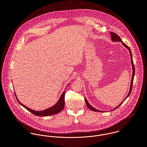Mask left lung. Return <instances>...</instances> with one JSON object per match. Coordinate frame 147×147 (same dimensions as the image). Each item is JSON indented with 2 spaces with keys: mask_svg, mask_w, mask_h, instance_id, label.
Returning a JSON list of instances; mask_svg holds the SVG:
<instances>
[{
  "mask_svg": "<svg viewBox=\"0 0 147 147\" xmlns=\"http://www.w3.org/2000/svg\"><path fill=\"white\" fill-rule=\"evenodd\" d=\"M110 35H111V40H112V41H113V42H121L122 43V45L124 46H125L126 48L129 50V54H130V57H131V64H132V70H133V71H132V79H131V84H130V88H129V93H128V95L127 96V97H126V98H125V100L119 104V105H118L116 107H115L114 109H113V110H114V109H115L116 108H117L118 107H119L120 105H121V104L123 102V101L126 100V98L129 96V94H130V93H131V90H132V85H133V81H134V75H135V67H134V63H133V60H132V53H131V50H130V49H129V47L127 46V45H126V44L125 43H123V41H122V40L121 39V38L118 36V35H117L116 33H113V32H110ZM85 102H86V106H88V107L89 108V109H90L91 110H93V111H100V112H102V111H101V110H97V109H95V108H94L93 107H92L91 105H90L89 104V102H88V101H87V100H86V98L85 97Z\"/></svg>",
  "mask_w": 147,
  "mask_h": 147,
  "instance_id": "obj_1",
  "label": "left lung"
}]
</instances>
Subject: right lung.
<instances>
[{
    "label": "right lung",
    "instance_id": "obj_1",
    "mask_svg": "<svg viewBox=\"0 0 147 147\" xmlns=\"http://www.w3.org/2000/svg\"><path fill=\"white\" fill-rule=\"evenodd\" d=\"M69 84L68 85V86ZM65 91H64L61 96L60 97L58 101L56 103V104L49 107L47 108V109H45L44 110H42V111H36V110H33L28 107H26V106H25L23 104H22L21 102L18 100L17 96L16 95V93H15L16 98L18 100V101L19 102V103L22 105L24 107H25L26 109H27L28 111H29L30 113H32V114H33L37 116H40V117H45V116H49V115H54L56 114L59 113V112H61L64 107V96H65Z\"/></svg>",
    "mask_w": 147,
    "mask_h": 147
}]
</instances>
